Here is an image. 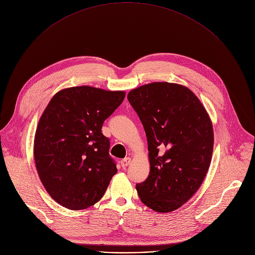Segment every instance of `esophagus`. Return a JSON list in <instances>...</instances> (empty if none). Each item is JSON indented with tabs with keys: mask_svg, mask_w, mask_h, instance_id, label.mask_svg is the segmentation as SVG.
<instances>
[{
	"mask_svg": "<svg viewBox=\"0 0 255 255\" xmlns=\"http://www.w3.org/2000/svg\"><path fill=\"white\" fill-rule=\"evenodd\" d=\"M130 163H131V158H130V157H126V158H124V159L121 160V166H122L123 168H125V167L129 166Z\"/></svg>",
	"mask_w": 255,
	"mask_h": 255,
	"instance_id": "34e87169",
	"label": "esophagus"
}]
</instances>
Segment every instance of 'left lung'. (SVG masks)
<instances>
[{
    "label": "left lung",
    "instance_id": "obj_1",
    "mask_svg": "<svg viewBox=\"0 0 255 255\" xmlns=\"http://www.w3.org/2000/svg\"><path fill=\"white\" fill-rule=\"evenodd\" d=\"M130 105L147 138L150 171L136 185L140 200L156 213H170L198 190L214 150L212 120L186 86L152 82L129 91Z\"/></svg>",
    "mask_w": 255,
    "mask_h": 255
}]
</instances>
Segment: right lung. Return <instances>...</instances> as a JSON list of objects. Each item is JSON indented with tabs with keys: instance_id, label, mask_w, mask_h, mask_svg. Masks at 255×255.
I'll return each mask as SVG.
<instances>
[{
	"instance_id": "obj_1",
	"label": "right lung",
	"mask_w": 255,
	"mask_h": 255,
	"mask_svg": "<svg viewBox=\"0 0 255 255\" xmlns=\"http://www.w3.org/2000/svg\"><path fill=\"white\" fill-rule=\"evenodd\" d=\"M124 98L121 90L68 87L43 111L34 135L35 166L43 187L62 206L80 211L94 205L117 173L102 127Z\"/></svg>"
}]
</instances>
